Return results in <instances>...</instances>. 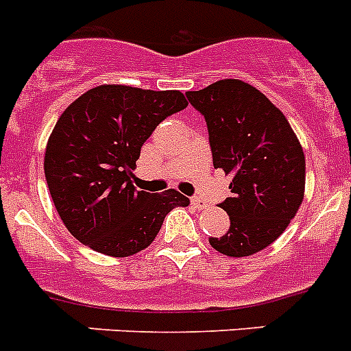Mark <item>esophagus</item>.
<instances>
[{
	"instance_id": "esophagus-1",
	"label": "esophagus",
	"mask_w": 351,
	"mask_h": 351,
	"mask_svg": "<svg viewBox=\"0 0 351 351\" xmlns=\"http://www.w3.org/2000/svg\"><path fill=\"white\" fill-rule=\"evenodd\" d=\"M191 205L196 210H205L206 206H208V203H206L205 199H201V197H193V199H191Z\"/></svg>"
}]
</instances>
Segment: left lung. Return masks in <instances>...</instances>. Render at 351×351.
Here are the masks:
<instances>
[{
  "instance_id": "1",
  "label": "left lung",
  "mask_w": 351,
  "mask_h": 351,
  "mask_svg": "<svg viewBox=\"0 0 351 351\" xmlns=\"http://www.w3.org/2000/svg\"><path fill=\"white\" fill-rule=\"evenodd\" d=\"M189 102L205 117L213 167L231 175L221 208L230 230L208 239L221 254L243 258L276 242L297 215L306 191V157L286 117L258 88L222 79Z\"/></svg>"
}]
</instances>
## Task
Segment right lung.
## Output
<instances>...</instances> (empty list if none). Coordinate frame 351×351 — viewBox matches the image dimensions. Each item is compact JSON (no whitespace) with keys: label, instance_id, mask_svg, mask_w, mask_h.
Listing matches in <instances>:
<instances>
[{"label":"right lung","instance_id":"right-lung-1","mask_svg":"<svg viewBox=\"0 0 351 351\" xmlns=\"http://www.w3.org/2000/svg\"><path fill=\"white\" fill-rule=\"evenodd\" d=\"M182 91L100 84L70 104L45 146L44 171L66 230L81 243L127 258L155 240L164 217L189 197L138 191L132 171L158 123L187 108Z\"/></svg>","mask_w":351,"mask_h":351}]
</instances>
